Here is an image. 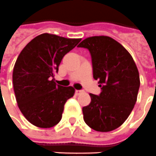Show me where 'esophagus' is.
<instances>
[{
    "instance_id": "esophagus-1",
    "label": "esophagus",
    "mask_w": 156,
    "mask_h": 156,
    "mask_svg": "<svg viewBox=\"0 0 156 156\" xmlns=\"http://www.w3.org/2000/svg\"><path fill=\"white\" fill-rule=\"evenodd\" d=\"M81 92H82L81 90H76V95H79V94L81 93Z\"/></svg>"
}]
</instances>
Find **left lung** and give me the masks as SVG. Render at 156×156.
<instances>
[{"instance_id":"8db88e82","label":"left lung","mask_w":156,"mask_h":156,"mask_svg":"<svg viewBox=\"0 0 156 156\" xmlns=\"http://www.w3.org/2000/svg\"><path fill=\"white\" fill-rule=\"evenodd\" d=\"M79 48L89 50L93 78L101 92L90 94L91 101L82 108L84 121L99 132H109L128 119L137 101L140 75L132 56L113 38L95 36L84 39Z\"/></svg>"}]
</instances>
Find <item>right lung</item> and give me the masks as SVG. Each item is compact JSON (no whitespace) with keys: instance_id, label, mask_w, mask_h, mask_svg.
Masks as SVG:
<instances>
[{"instance_id":"obj_1","label":"right lung","mask_w":156,"mask_h":156,"mask_svg":"<svg viewBox=\"0 0 156 156\" xmlns=\"http://www.w3.org/2000/svg\"><path fill=\"white\" fill-rule=\"evenodd\" d=\"M80 40L43 34L20 53L13 69V87L20 111L32 124L47 129L62 119L64 106L75 89L57 85L55 74L63 57Z\"/></svg>"}]
</instances>
